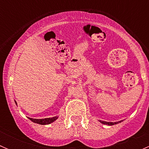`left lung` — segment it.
<instances>
[{"instance_id": "left-lung-1", "label": "left lung", "mask_w": 149, "mask_h": 149, "mask_svg": "<svg viewBox=\"0 0 149 149\" xmlns=\"http://www.w3.org/2000/svg\"><path fill=\"white\" fill-rule=\"evenodd\" d=\"M101 123H102L104 125H114L115 124H118V123H121V121H118V122H115V123H112V122H106V121H102V120H99Z\"/></svg>"}]
</instances>
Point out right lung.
Here are the masks:
<instances>
[{
    "label": "right lung",
    "mask_w": 149,
    "mask_h": 149,
    "mask_svg": "<svg viewBox=\"0 0 149 149\" xmlns=\"http://www.w3.org/2000/svg\"><path fill=\"white\" fill-rule=\"evenodd\" d=\"M16 102V104H16V102ZM28 118L30 120L32 121L33 123H37V124H40V125H48L56 120L58 118V117L55 116V117H52V118H44V119H33V118Z\"/></svg>",
    "instance_id": "right-lung-1"
}]
</instances>
